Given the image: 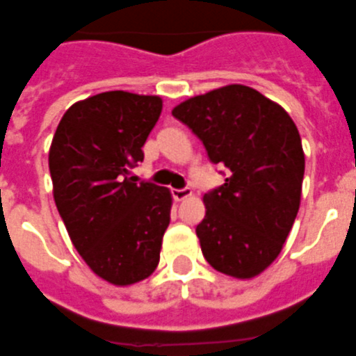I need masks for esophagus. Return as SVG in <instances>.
Segmentation results:
<instances>
[{"instance_id":"esophagus-1","label":"esophagus","mask_w":356,"mask_h":356,"mask_svg":"<svg viewBox=\"0 0 356 356\" xmlns=\"http://www.w3.org/2000/svg\"><path fill=\"white\" fill-rule=\"evenodd\" d=\"M172 196L175 202H183V200H186V197L192 196V190L190 188H175L172 190Z\"/></svg>"}]
</instances>
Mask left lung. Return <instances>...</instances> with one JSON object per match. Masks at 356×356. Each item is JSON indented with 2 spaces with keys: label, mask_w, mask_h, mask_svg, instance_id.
I'll return each mask as SVG.
<instances>
[{
  "label": "left lung",
  "mask_w": 356,
  "mask_h": 356,
  "mask_svg": "<svg viewBox=\"0 0 356 356\" xmlns=\"http://www.w3.org/2000/svg\"><path fill=\"white\" fill-rule=\"evenodd\" d=\"M229 177L203 196L196 227L202 252L218 273L261 275L284 248L300 207L305 151L289 113L256 89L232 83L190 97L172 110Z\"/></svg>",
  "instance_id": "8db88e82"
}]
</instances>
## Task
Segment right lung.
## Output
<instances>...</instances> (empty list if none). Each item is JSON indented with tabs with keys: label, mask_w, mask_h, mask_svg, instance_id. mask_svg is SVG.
Segmentation results:
<instances>
[{
	"label": "right lung",
	"mask_w": 356,
	"mask_h": 356,
	"mask_svg": "<svg viewBox=\"0 0 356 356\" xmlns=\"http://www.w3.org/2000/svg\"><path fill=\"white\" fill-rule=\"evenodd\" d=\"M160 112L156 95L106 91L70 106L51 140L54 200L70 241L113 286L153 275L170 226L172 192L129 177Z\"/></svg>",
	"instance_id": "right-lung-1"
}]
</instances>
